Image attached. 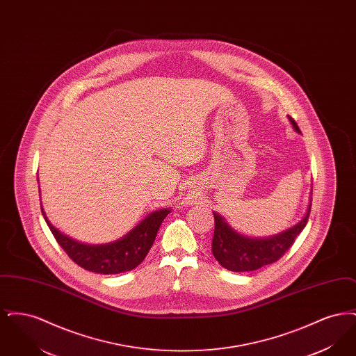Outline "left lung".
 Masks as SVG:
<instances>
[{"instance_id":"left-lung-1","label":"left lung","mask_w":356,"mask_h":356,"mask_svg":"<svg viewBox=\"0 0 356 356\" xmlns=\"http://www.w3.org/2000/svg\"><path fill=\"white\" fill-rule=\"evenodd\" d=\"M296 134H302L295 120L288 116ZM311 202L305 218L293 227L272 236H247L232 228L220 213L213 212L215 234L212 238V254L228 271L248 272L277 261L293 244V240L305 229L311 212Z\"/></svg>"}]
</instances>
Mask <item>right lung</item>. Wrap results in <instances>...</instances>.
<instances>
[{"instance_id": "add662e5", "label": "right lung", "mask_w": 356, "mask_h": 356, "mask_svg": "<svg viewBox=\"0 0 356 356\" xmlns=\"http://www.w3.org/2000/svg\"><path fill=\"white\" fill-rule=\"evenodd\" d=\"M41 211L53 236L76 264L86 271L115 275L134 270L145 259L161 222L172 209L161 208L153 211L127 235L104 244H86L61 234L48 220L42 207Z\"/></svg>"}]
</instances>
